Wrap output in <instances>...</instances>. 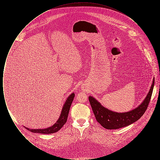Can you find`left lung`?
<instances>
[{
    "label": "left lung",
    "instance_id": "obj_1",
    "mask_svg": "<svg viewBox=\"0 0 160 160\" xmlns=\"http://www.w3.org/2000/svg\"><path fill=\"white\" fill-rule=\"evenodd\" d=\"M155 79L153 78L151 88L143 102L136 108L125 113H117L109 110L102 106L92 97L89 100L98 122L107 129H116L127 127L137 121L145 113L152 97Z\"/></svg>",
    "mask_w": 160,
    "mask_h": 160
}]
</instances>
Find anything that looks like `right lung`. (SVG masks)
<instances>
[{
    "mask_svg": "<svg viewBox=\"0 0 160 160\" xmlns=\"http://www.w3.org/2000/svg\"><path fill=\"white\" fill-rule=\"evenodd\" d=\"M2 77L0 76V78ZM75 96V94L72 93L68 97V98L67 99L65 104L63 105V107L62 108V110L61 112V116L58 120V121L56 122L54 124L53 126L47 128L46 129H32L28 128L25 127L26 129L29 131H30L32 132L35 133H41V134H52V133H54L59 131L62 127L63 126V125L67 122L68 116L69 111L70 109V107L71 106V104L72 102V101L74 99Z\"/></svg>",
    "mask_w": 160,
    "mask_h": 160,
    "instance_id": "add662e5",
    "label": "right lung"
}]
</instances>
